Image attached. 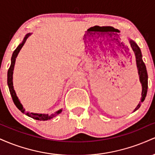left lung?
<instances>
[{
  "instance_id": "left-lung-1",
  "label": "left lung",
  "mask_w": 155,
  "mask_h": 155,
  "mask_svg": "<svg viewBox=\"0 0 155 155\" xmlns=\"http://www.w3.org/2000/svg\"><path fill=\"white\" fill-rule=\"evenodd\" d=\"M130 47L134 51L135 56H136V61L137 68H138V76H139V81L141 84L142 87V92H141V99H140V102L138 104L136 108L133 110V112L138 110L140 106V103H143V101L145 100V97L147 96V89H148V75H147V68L144 63H143V60H142V54L141 51H140V48L137 45V44L132 39L128 38Z\"/></svg>"
}]
</instances>
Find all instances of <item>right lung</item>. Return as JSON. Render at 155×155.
<instances>
[{"label":"right lung","instance_id":"1","mask_svg":"<svg viewBox=\"0 0 155 155\" xmlns=\"http://www.w3.org/2000/svg\"><path fill=\"white\" fill-rule=\"evenodd\" d=\"M31 34L32 33H28V34L25 35V36L24 38H23V41H22V43L19 44L18 47H17V49L14 51L13 54H12V60H11V65L9 67V69H8V74H7V83H8V89H9V92H10L11 95H12V100H13L15 106H17V108H18L19 111H21V112H22L23 114H25L27 116L34 119V120H40V121L49 120H51V118H53V117L56 116V115L59 114L61 113V112L63 111V109L61 108V109L58 110V111L55 112L54 114H51V115H50V116H49V114H37V113H32V112L31 113H29V112H25V109L23 108V106L20 103V101H19L18 97H17V94H16L15 89H14V86H13V73H14V68H15L16 58H17V55H18L19 51L21 50V49H22L23 45H24L25 43L26 40Z\"/></svg>","mask_w":155,"mask_h":155}]
</instances>
